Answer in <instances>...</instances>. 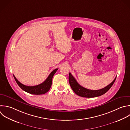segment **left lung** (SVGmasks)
I'll return each mask as SVG.
<instances>
[{"mask_svg": "<svg viewBox=\"0 0 130 130\" xmlns=\"http://www.w3.org/2000/svg\"><path fill=\"white\" fill-rule=\"evenodd\" d=\"M116 78L110 84L102 89L99 90H90L81 86L70 73L69 75V83L74 92L78 95L85 98H93L104 94L107 92L113 85L116 80Z\"/></svg>", "mask_w": 130, "mask_h": 130, "instance_id": "8db88e82", "label": "left lung"}]
</instances>
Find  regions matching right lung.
Returning a JSON list of instances; mask_svg holds the SVG:
<instances>
[{
	"instance_id": "add662e5",
	"label": "right lung",
	"mask_w": 130,
	"mask_h": 130,
	"mask_svg": "<svg viewBox=\"0 0 130 130\" xmlns=\"http://www.w3.org/2000/svg\"><path fill=\"white\" fill-rule=\"evenodd\" d=\"M57 70L58 69H56L53 70L44 82L38 85L32 86H26L22 84L16 79L14 75L13 76L19 86L24 91L32 94H43L48 92L50 89L52 85V78Z\"/></svg>"
}]
</instances>
